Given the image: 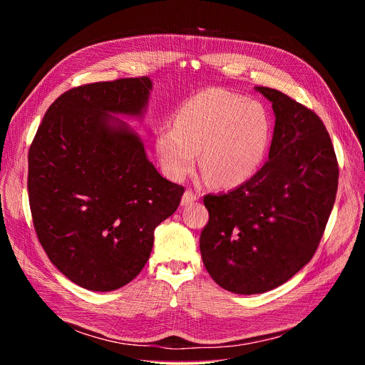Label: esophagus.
Wrapping results in <instances>:
<instances>
[{
	"mask_svg": "<svg viewBox=\"0 0 365 365\" xmlns=\"http://www.w3.org/2000/svg\"><path fill=\"white\" fill-rule=\"evenodd\" d=\"M195 201H197V196L192 190H185V193L181 197V205H190Z\"/></svg>",
	"mask_w": 365,
	"mask_h": 365,
	"instance_id": "esophagus-1",
	"label": "esophagus"
}]
</instances>
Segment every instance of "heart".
I'll list each match as a JSON object with an SVG mask.
<instances>
[{
  "mask_svg": "<svg viewBox=\"0 0 365 365\" xmlns=\"http://www.w3.org/2000/svg\"><path fill=\"white\" fill-rule=\"evenodd\" d=\"M272 140V120L260 102L222 88H210L187 101L155 138L163 170L181 181L197 161L204 178L235 189L259 172Z\"/></svg>",
  "mask_w": 365,
  "mask_h": 365,
  "instance_id": "obj_1",
  "label": "heart"
}]
</instances>
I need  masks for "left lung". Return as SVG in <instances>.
<instances>
[{
	"mask_svg": "<svg viewBox=\"0 0 365 365\" xmlns=\"http://www.w3.org/2000/svg\"><path fill=\"white\" fill-rule=\"evenodd\" d=\"M275 117L268 161L228 193L207 195L200 248L205 269L230 292H268L309 263L338 189L332 141L319 117L272 88L254 86Z\"/></svg>",
	"mask_w": 365,
	"mask_h": 365,
	"instance_id": "obj_1",
	"label": "left lung"
}]
</instances>
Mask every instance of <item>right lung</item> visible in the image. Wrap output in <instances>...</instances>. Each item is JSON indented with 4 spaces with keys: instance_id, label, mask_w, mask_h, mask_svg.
<instances>
[{
    "instance_id": "obj_1",
    "label": "right lung",
    "mask_w": 365,
    "mask_h": 365,
    "mask_svg": "<svg viewBox=\"0 0 365 365\" xmlns=\"http://www.w3.org/2000/svg\"><path fill=\"white\" fill-rule=\"evenodd\" d=\"M149 77L83 85L56 98L29 152L33 224L48 259L88 291L134 280L182 185L158 173L123 117L141 120Z\"/></svg>"
}]
</instances>
